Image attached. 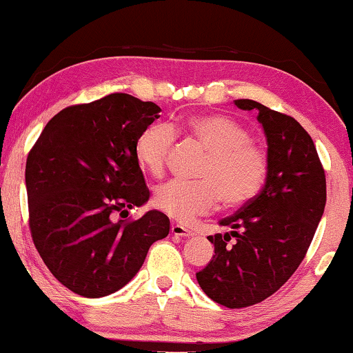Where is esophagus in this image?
I'll list each match as a JSON object with an SVG mask.
<instances>
[{
	"label": "esophagus",
	"mask_w": 353,
	"mask_h": 353,
	"mask_svg": "<svg viewBox=\"0 0 353 353\" xmlns=\"http://www.w3.org/2000/svg\"><path fill=\"white\" fill-rule=\"evenodd\" d=\"M170 233L173 236H181V238H191V236L194 234V233H192V231H190V230L185 228V226H181V225H172Z\"/></svg>",
	"instance_id": "1"
}]
</instances>
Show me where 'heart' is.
Instances as JSON below:
<instances>
[{
    "mask_svg": "<svg viewBox=\"0 0 353 353\" xmlns=\"http://www.w3.org/2000/svg\"><path fill=\"white\" fill-rule=\"evenodd\" d=\"M175 133L194 139L209 151L199 173L201 181L170 180L154 192V205L170 219L190 223L210 214L223 202L228 209L248 204L262 190L268 175V154L252 141V134L238 120L221 114L192 115L176 125L151 123L139 133L134 156L141 168L162 175Z\"/></svg>",
    "mask_w": 353,
    "mask_h": 353,
    "instance_id": "b5f03b06",
    "label": "heart"
}]
</instances>
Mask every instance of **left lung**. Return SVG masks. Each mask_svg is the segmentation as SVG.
<instances>
[{"instance_id":"obj_1","label":"left lung","mask_w":353,"mask_h":353,"mask_svg":"<svg viewBox=\"0 0 353 353\" xmlns=\"http://www.w3.org/2000/svg\"><path fill=\"white\" fill-rule=\"evenodd\" d=\"M234 104L259 112L268 175L252 201L220 220L231 231L209 236L215 255L196 278L214 302L243 308L276 292L301 265L325 212L326 178L310 134L296 119L252 99Z\"/></svg>"}]
</instances>
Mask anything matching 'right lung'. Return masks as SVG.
Returning <instances> with one entry per match:
<instances>
[{"label":"right lung","mask_w":353,"mask_h":353,"mask_svg":"<svg viewBox=\"0 0 353 353\" xmlns=\"http://www.w3.org/2000/svg\"><path fill=\"white\" fill-rule=\"evenodd\" d=\"M161 108L112 93L62 109L28 152L26 186L33 244L54 278L79 296L98 299L122 289L139 272L170 220L139 207L149 190L134 156L139 133Z\"/></svg>","instance_id":"right-lung-1"}]
</instances>
